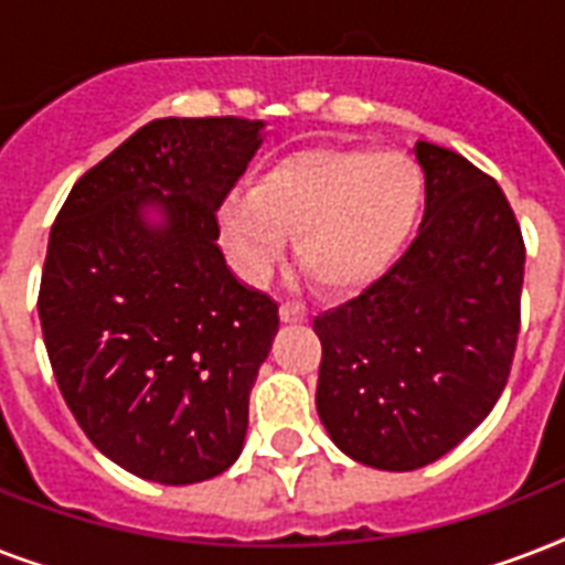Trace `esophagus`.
<instances>
[{"label":"esophagus","mask_w":565,"mask_h":565,"mask_svg":"<svg viewBox=\"0 0 565 565\" xmlns=\"http://www.w3.org/2000/svg\"><path fill=\"white\" fill-rule=\"evenodd\" d=\"M281 319L284 322H305V319H308V310L301 308V305H292V301H284Z\"/></svg>","instance_id":"1"}]
</instances>
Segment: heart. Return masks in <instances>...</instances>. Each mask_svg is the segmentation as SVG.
<instances>
[{
  "instance_id": "b5f03b06",
  "label": "heart",
  "mask_w": 565,
  "mask_h": 565,
  "mask_svg": "<svg viewBox=\"0 0 565 565\" xmlns=\"http://www.w3.org/2000/svg\"><path fill=\"white\" fill-rule=\"evenodd\" d=\"M425 204V179L402 152L305 149L231 195L222 228L248 278H264L296 234L299 266L322 290L352 292L393 269Z\"/></svg>"
}]
</instances>
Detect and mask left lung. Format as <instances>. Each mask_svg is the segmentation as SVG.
Instances as JSON below:
<instances>
[{
	"label": "left lung",
	"instance_id": "left-lung-1",
	"mask_svg": "<svg viewBox=\"0 0 565 565\" xmlns=\"http://www.w3.org/2000/svg\"><path fill=\"white\" fill-rule=\"evenodd\" d=\"M419 234L372 287L313 319L317 411L358 463L411 472L472 434L508 384L525 239L508 195L463 154L416 143Z\"/></svg>",
	"mask_w": 565,
	"mask_h": 565
}]
</instances>
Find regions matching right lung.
<instances>
[{
	"label": "right lung",
	"mask_w": 565,
	"mask_h": 565,
	"mask_svg": "<svg viewBox=\"0 0 565 565\" xmlns=\"http://www.w3.org/2000/svg\"><path fill=\"white\" fill-rule=\"evenodd\" d=\"M260 128L152 119L75 181L49 234L38 313L61 395L93 446L146 481H207L243 451L278 305L234 278L216 211Z\"/></svg>",
	"instance_id": "add662e5"
}]
</instances>
